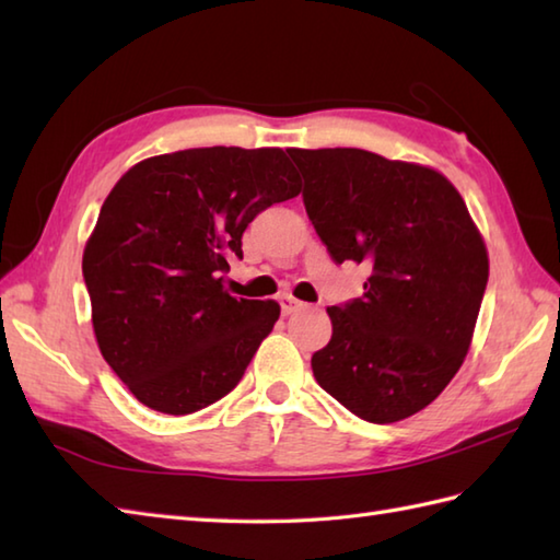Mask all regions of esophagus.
I'll return each instance as SVG.
<instances>
[{"label": "esophagus", "instance_id": "34e87169", "mask_svg": "<svg viewBox=\"0 0 560 560\" xmlns=\"http://www.w3.org/2000/svg\"><path fill=\"white\" fill-rule=\"evenodd\" d=\"M280 306H282V314L288 316V314H294L296 310H300L302 302L296 300V296H292V294H282L280 296Z\"/></svg>", "mask_w": 560, "mask_h": 560}]
</instances>
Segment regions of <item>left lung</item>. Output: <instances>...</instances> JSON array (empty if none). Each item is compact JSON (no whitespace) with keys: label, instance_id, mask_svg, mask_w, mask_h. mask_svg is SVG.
Returning <instances> with one entry per match:
<instances>
[{"label":"left lung","instance_id":"1","mask_svg":"<svg viewBox=\"0 0 560 560\" xmlns=\"http://www.w3.org/2000/svg\"><path fill=\"white\" fill-rule=\"evenodd\" d=\"M304 208L336 264H368L364 294L328 306L318 386L370 423L423 410L459 372L488 282V250L447 176L355 147L288 150Z\"/></svg>","mask_w":560,"mask_h":560}]
</instances>
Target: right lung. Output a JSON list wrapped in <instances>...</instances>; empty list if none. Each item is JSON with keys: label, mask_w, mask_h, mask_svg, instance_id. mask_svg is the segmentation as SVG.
Here are the masks:
<instances>
[{"label": "right lung", "mask_w": 560, "mask_h": 560, "mask_svg": "<svg viewBox=\"0 0 560 560\" xmlns=\"http://www.w3.org/2000/svg\"><path fill=\"white\" fill-rule=\"evenodd\" d=\"M300 176L280 147H198L125 171L86 238L82 270L96 343L137 401L186 416L242 380L280 304L224 290L226 258Z\"/></svg>", "instance_id": "add662e5"}]
</instances>
